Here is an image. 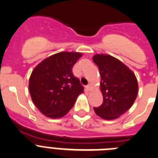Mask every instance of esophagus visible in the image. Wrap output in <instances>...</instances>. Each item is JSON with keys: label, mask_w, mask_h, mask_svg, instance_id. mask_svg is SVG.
I'll use <instances>...</instances> for the list:
<instances>
[{"label": "esophagus", "mask_w": 158, "mask_h": 158, "mask_svg": "<svg viewBox=\"0 0 158 158\" xmlns=\"http://www.w3.org/2000/svg\"><path fill=\"white\" fill-rule=\"evenodd\" d=\"M85 89H86L87 91H90V90H91V89H92L91 85H90V84H89V85H87L86 86H85Z\"/></svg>", "instance_id": "obj_1"}]
</instances>
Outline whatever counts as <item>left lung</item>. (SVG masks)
Wrapping results in <instances>:
<instances>
[{"instance_id": "1", "label": "left lung", "mask_w": 158, "mask_h": 158, "mask_svg": "<svg viewBox=\"0 0 158 158\" xmlns=\"http://www.w3.org/2000/svg\"><path fill=\"white\" fill-rule=\"evenodd\" d=\"M93 60L99 69L103 96L102 105L93 109L102 119H116L132 106L137 98V78L127 65L111 56L96 54Z\"/></svg>"}]
</instances>
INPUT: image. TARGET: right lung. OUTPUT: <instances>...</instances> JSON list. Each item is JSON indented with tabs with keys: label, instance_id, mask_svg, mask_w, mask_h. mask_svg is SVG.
I'll return each instance as SVG.
<instances>
[{
	"label": "right lung",
	"instance_id": "right-lung-1",
	"mask_svg": "<svg viewBox=\"0 0 158 158\" xmlns=\"http://www.w3.org/2000/svg\"><path fill=\"white\" fill-rule=\"evenodd\" d=\"M81 56L80 52H62L45 59L32 71L29 92L42 114L52 119L62 117L84 91L73 73V67Z\"/></svg>",
	"mask_w": 158,
	"mask_h": 158
}]
</instances>
